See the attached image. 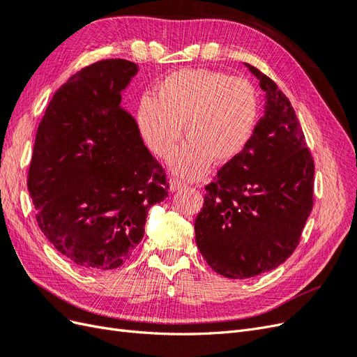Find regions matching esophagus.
Segmentation results:
<instances>
[{"mask_svg": "<svg viewBox=\"0 0 357 357\" xmlns=\"http://www.w3.org/2000/svg\"><path fill=\"white\" fill-rule=\"evenodd\" d=\"M186 185H188V183L183 181L181 178H172L169 181V190L171 192H176V190H180L183 188H186Z\"/></svg>", "mask_w": 357, "mask_h": 357, "instance_id": "1", "label": "esophagus"}]
</instances>
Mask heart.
<instances>
[{"label": "heart", "instance_id": "b5f03b06", "mask_svg": "<svg viewBox=\"0 0 357 357\" xmlns=\"http://www.w3.org/2000/svg\"><path fill=\"white\" fill-rule=\"evenodd\" d=\"M261 113L255 84L244 77L205 68H185L162 80L155 96L144 95L137 122L149 149L169 158L183 132L188 142L172 158L180 174L198 178L210 162L225 164L252 142Z\"/></svg>", "mask_w": 357, "mask_h": 357}]
</instances>
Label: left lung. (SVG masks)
Listing matches in <instances>:
<instances>
[{
  "instance_id": "obj_1",
  "label": "left lung",
  "mask_w": 357,
  "mask_h": 357,
  "mask_svg": "<svg viewBox=\"0 0 357 357\" xmlns=\"http://www.w3.org/2000/svg\"><path fill=\"white\" fill-rule=\"evenodd\" d=\"M266 93L252 142L205 186L197 245L215 273L244 280L295 252L314 201V160L296 113L278 86L247 63Z\"/></svg>"
}]
</instances>
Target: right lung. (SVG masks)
I'll return each mask as SVG.
<instances>
[{"label":"right lung","mask_w":357,"mask_h":357,"mask_svg":"<svg viewBox=\"0 0 357 357\" xmlns=\"http://www.w3.org/2000/svg\"><path fill=\"white\" fill-rule=\"evenodd\" d=\"M125 59L82 68L53 95L37 129L28 190L41 232L73 264L121 266L144 235L147 211L168 197L165 168L144 146L121 92Z\"/></svg>","instance_id":"add662e5"}]
</instances>
